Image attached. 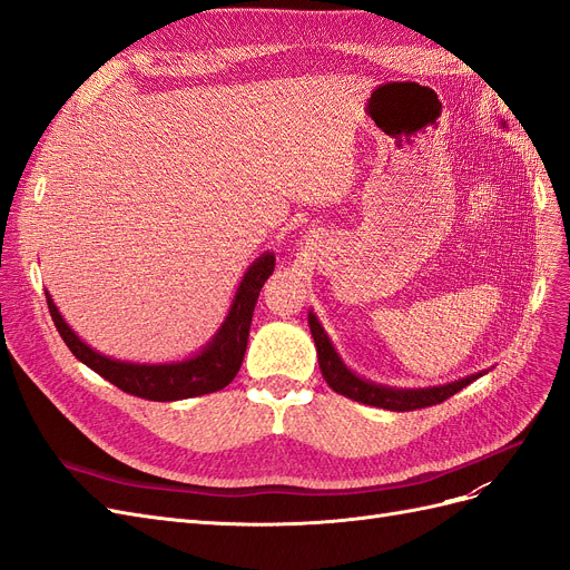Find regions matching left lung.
I'll return each instance as SVG.
<instances>
[{
    "label": "left lung",
    "instance_id": "left-lung-1",
    "mask_svg": "<svg viewBox=\"0 0 570 570\" xmlns=\"http://www.w3.org/2000/svg\"><path fill=\"white\" fill-rule=\"evenodd\" d=\"M308 327H312V337L316 342V352H318V366L325 377V383L331 385L337 394L350 396L354 402L368 404V406H381L390 411H416L425 406H435L444 400H450L452 394L463 390L465 385H471L478 375H469L463 381H456L452 385H442V387H430V390H392L383 385H373L361 381L347 366L342 364L337 352L333 350L331 340L323 333L321 323L316 321L314 314H308Z\"/></svg>",
    "mask_w": 570,
    "mask_h": 570
}]
</instances>
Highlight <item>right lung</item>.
I'll return each mask as SVG.
<instances>
[{"instance_id": "obj_1", "label": "right lung", "mask_w": 570, "mask_h": 570, "mask_svg": "<svg viewBox=\"0 0 570 570\" xmlns=\"http://www.w3.org/2000/svg\"><path fill=\"white\" fill-rule=\"evenodd\" d=\"M273 268H275L273 254H264L262 258H256V264L247 271L245 281L239 283L228 321L223 323V327L209 347H206L199 356L183 361V364H164V366L124 364V361H114L97 354L95 350L88 347V344L80 342V337L66 325V321L57 312L55 302H51L49 292H45V295H47L51 321H55L61 340L85 366H90L95 373L105 377V381H109L111 385H116L118 390H124L128 394L142 396V400H149V402H176V400H187V396L218 392L233 383V377L237 375L239 366H243V358L247 352L249 325H252L258 292H262Z\"/></svg>"}]
</instances>
